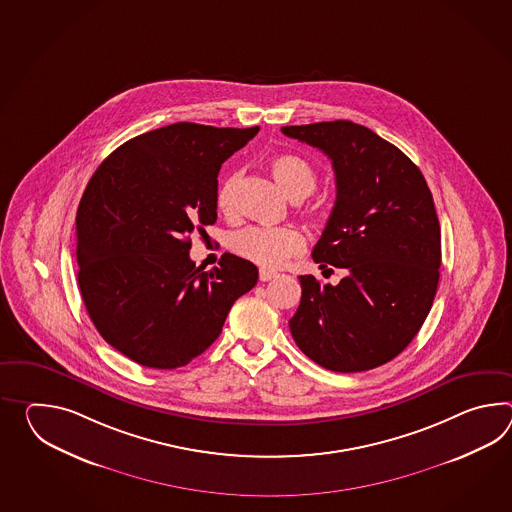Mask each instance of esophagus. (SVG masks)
I'll return each mask as SVG.
<instances>
[{
	"label": "esophagus",
	"mask_w": 512,
	"mask_h": 512,
	"mask_svg": "<svg viewBox=\"0 0 512 512\" xmlns=\"http://www.w3.org/2000/svg\"><path fill=\"white\" fill-rule=\"evenodd\" d=\"M273 277H277V272H272V270H261L259 272V279H261L262 283L272 281Z\"/></svg>",
	"instance_id": "34e87169"
}]
</instances>
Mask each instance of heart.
<instances>
[{
	"label": "heart",
	"mask_w": 512,
	"mask_h": 512,
	"mask_svg": "<svg viewBox=\"0 0 512 512\" xmlns=\"http://www.w3.org/2000/svg\"><path fill=\"white\" fill-rule=\"evenodd\" d=\"M270 171L284 193L296 202L314 193L318 185V174L312 165L296 154H279L270 159ZM240 178V172H233L218 187L216 207L224 215H231L237 207ZM305 244L303 233L296 228L251 226L240 229L229 239V248L239 257L266 270L281 268L290 257L305 250Z\"/></svg>",
	"instance_id": "heart-1"
}]
</instances>
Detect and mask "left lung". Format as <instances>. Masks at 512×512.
<instances>
[{"label":"left lung","instance_id":"1","mask_svg":"<svg viewBox=\"0 0 512 512\" xmlns=\"http://www.w3.org/2000/svg\"><path fill=\"white\" fill-rule=\"evenodd\" d=\"M329 156L336 202L312 259L343 268L336 286L301 275L288 321L297 347L336 373L393 360L421 330L441 268V228L419 167L373 130L351 121L283 126ZM323 272V273H325Z\"/></svg>","mask_w":512,"mask_h":512}]
</instances>
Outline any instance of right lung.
Here are the masks:
<instances>
[{
	"label": "right lung",
	"mask_w": 512,
	"mask_h": 512,
	"mask_svg": "<svg viewBox=\"0 0 512 512\" xmlns=\"http://www.w3.org/2000/svg\"><path fill=\"white\" fill-rule=\"evenodd\" d=\"M257 132L163 126L114 150L86 185L77 211L80 294L99 334L137 364H189L257 284V266L237 255L224 253L211 272L189 257L194 231L216 222L222 163Z\"/></svg>",
	"instance_id": "add662e5"
}]
</instances>
